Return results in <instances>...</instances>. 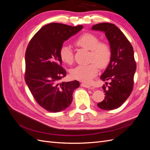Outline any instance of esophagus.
I'll return each instance as SVG.
<instances>
[{
    "instance_id": "esophagus-1",
    "label": "esophagus",
    "mask_w": 150,
    "mask_h": 150,
    "mask_svg": "<svg viewBox=\"0 0 150 150\" xmlns=\"http://www.w3.org/2000/svg\"><path fill=\"white\" fill-rule=\"evenodd\" d=\"M81 86H82V87H84V88H91V86L88 84H86V83H81ZM92 88H93L92 87Z\"/></svg>"
}]
</instances>
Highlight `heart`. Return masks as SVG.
<instances>
[{"instance_id":"obj_1","label":"heart","mask_w":150,"mask_h":150,"mask_svg":"<svg viewBox=\"0 0 150 150\" xmlns=\"http://www.w3.org/2000/svg\"><path fill=\"white\" fill-rule=\"evenodd\" d=\"M74 45L79 48L89 51L88 62H91L87 65H79L70 71L74 79L84 82H89L96 76L98 68H106L110 63L112 51L110 45L105 42H99V39L96 35L86 33L81 35L74 41ZM59 56L61 60L71 65L74 62V54L71 48L63 45L60 49Z\"/></svg>"}]
</instances>
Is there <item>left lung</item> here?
Returning <instances> with one entry per match:
<instances>
[{
  "mask_svg": "<svg viewBox=\"0 0 150 150\" xmlns=\"http://www.w3.org/2000/svg\"><path fill=\"white\" fill-rule=\"evenodd\" d=\"M91 29L104 32L112 51L110 64L100 77L103 81L110 83L103 86L106 96L102 102L98 103V106L103 110H115L125 102L133 88L137 69L133 48L115 24L100 23L93 25Z\"/></svg>",
  "mask_w": 150,
  "mask_h": 150,
  "instance_id": "1",
  "label": "left lung"
}]
</instances>
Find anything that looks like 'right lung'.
<instances>
[{"mask_svg":"<svg viewBox=\"0 0 150 150\" xmlns=\"http://www.w3.org/2000/svg\"><path fill=\"white\" fill-rule=\"evenodd\" d=\"M83 28L51 23L40 29L29 42L25 61V81L33 97L47 111L60 112L69 106L78 81L60 83L66 75L59 51L63 43Z\"/></svg>","mask_w":150,"mask_h":150,"instance_id":"1","label":"right lung"}]
</instances>
